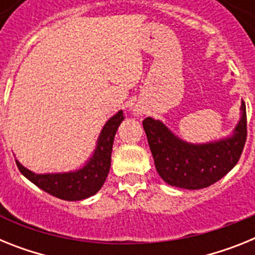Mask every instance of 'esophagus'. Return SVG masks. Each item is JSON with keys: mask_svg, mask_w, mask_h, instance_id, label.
I'll return each mask as SVG.
<instances>
[{"mask_svg": "<svg viewBox=\"0 0 255 255\" xmlns=\"http://www.w3.org/2000/svg\"><path fill=\"white\" fill-rule=\"evenodd\" d=\"M134 115L135 116H139V115H140V112H139L138 110H134Z\"/></svg>", "mask_w": 255, "mask_h": 255, "instance_id": "1", "label": "esophagus"}]
</instances>
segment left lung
<instances>
[{
    "label": "left lung",
    "mask_w": 255,
    "mask_h": 255,
    "mask_svg": "<svg viewBox=\"0 0 255 255\" xmlns=\"http://www.w3.org/2000/svg\"><path fill=\"white\" fill-rule=\"evenodd\" d=\"M240 120L231 135L208 143L182 140L162 121L147 117L143 128L155 170L168 185L188 190L208 188L233 170L247 141V110L242 101Z\"/></svg>",
    "instance_id": "8db88e82"
}]
</instances>
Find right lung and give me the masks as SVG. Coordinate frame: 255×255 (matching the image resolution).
Returning a JSON list of instances; mask_svg holds the SVG:
<instances>
[{
    "label": "right lung",
    "mask_w": 255,
    "mask_h": 255,
    "mask_svg": "<svg viewBox=\"0 0 255 255\" xmlns=\"http://www.w3.org/2000/svg\"><path fill=\"white\" fill-rule=\"evenodd\" d=\"M123 111L115 114L102 128L93 154L83 167L69 172L35 173L16 159L20 172L38 188L62 200H83L100 191L111 167V153L117 129L123 123Z\"/></svg>",
    "instance_id": "add662e5"
}]
</instances>
